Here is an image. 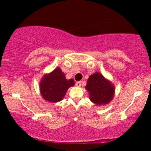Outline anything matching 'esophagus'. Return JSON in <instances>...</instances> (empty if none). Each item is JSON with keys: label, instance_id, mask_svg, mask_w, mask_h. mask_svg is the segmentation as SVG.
Wrapping results in <instances>:
<instances>
[{"label": "esophagus", "instance_id": "esophagus-1", "mask_svg": "<svg viewBox=\"0 0 151 151\" xmlns=\"http://www.w3.org/2000/svg\"><path fill=\"white\" fill-rule=\"evenodd\" d=\"M81 84H82V82L81 81H79V82H77L76 83V85L77 86H81Z\"/></svg>", "mask_w": 151, "mask_h": 151}]
</instances>
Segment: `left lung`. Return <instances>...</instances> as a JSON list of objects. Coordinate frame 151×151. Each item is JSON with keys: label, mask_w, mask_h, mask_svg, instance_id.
Segmentation results:
<instances>
[{"label": "left lung", "mask_w": 151, "mask_h": 151, "mask_svg": "<svg viewBox=\"0 0 151 151\" xmlns=\"http://www.w3.org/2000/svg\"><path fill=\"white\" fill-rule=\"evenodd\" d=\"M86 88L90 93V100L97 105L108 104L113 99L115 91L111 82L98 72L89 76Z\"/></svg>", "instance_id": "1"}]
</instances>
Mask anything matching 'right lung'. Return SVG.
Segmentation results:
<instances>
[{
	"mask_svg": "<svg viewBox=\"0 0 151 151\" xmlns=\"http://www.w3.org/2000/svg\"><path fill=\"white\" fill-rule=\"evenodd\" d=\"M72 79L67 80L60 68L42 78L40 83L42 98L50 102H57L63 100L70 86L74 85Z\"/></svg>",
	"mask_w": 151,
	"mask_h": 151,
	"instance_id": "1",
	"label": "right lung"
}]
</instances>
